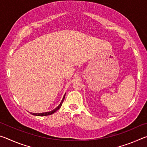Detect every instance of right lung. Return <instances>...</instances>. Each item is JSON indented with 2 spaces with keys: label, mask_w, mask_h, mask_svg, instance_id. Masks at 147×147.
Here are the masks:
<instances>
[{
  "label": "right lung",
  "mask_w": 147,
  "mask_h": 147,
  "mask_svg": "<svg viewBox=\"0 0 147 147\" xmlns=\"http://www.w3.org/2000/svg\"><path fill=\"white\" fill-rule=\"evenodd\" d=\"M65 96V94H64L63 98V99H62L61 103L59 104V105L58 107H56V108L54 109H53V110H52L51 111H49V112H45V113H30L32 114V115H36V116H47V115H52V114H53L54 112H56L57 110H58V109L61 108V104H62V103H63V102L64 100Z\"/></svg>",
  "instance_id": "1"
}]
</instances>
